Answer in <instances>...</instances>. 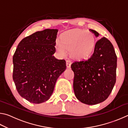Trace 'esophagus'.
Listing matches in <instances>:
<instances>
[{
	"instance_id": "1",
	"label": "esophagus",
	"mask_w": 128,
	"mask_h": 128,
	"mask_svg": "<svg viewBox=\"0 0 128 128\" xmlns=\"http://www.w3.org/2000/svg\"><path fill=\"white\" fill-rule=\"evenodd\" d=\"M71 63H72V62H71V61H70V60H66V66L67 68H70Z\"/></svg>"
}]
</instances>
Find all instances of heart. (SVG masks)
I'll return each instance as SVG.
<instances>
[{"mask_svg": "<svg viewBox=\"0 0 128 128\" xmlns=\"http://www.w3.org/2000/svg\"><path fill=\"white\" fill-rule=\"evenodd\" d=\"M95 37L94 34L86 30L76 29L65 33L62 41H56V48L60 55L65 56L68 50H71V55L77 59L85 58L94 50Z\"/></svg>", "mask_w": 128, "mask_h": 128, "instance_id": "heart-1", "label": "heart"}]
</instances>
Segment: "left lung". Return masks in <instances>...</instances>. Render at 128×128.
Listing matches in <instances>:
<instances>
[{
	"label": "left lung",
	"instance_id": "8db88e82",
	"mask_svg": "<svg viewBox=\"0 0 128 128\" xmlns=\"http://www.w3.org/2000/svg\"><path fill=\"white\" fill-rule=\"evenodd\" d=\"M96 36L99 34L90 29ZM117 56L111 42L103 37L97 41L94 52L86 60L71 65L74 73L73 90L76 98L88 105L104 101L116 82Z\"/></svg>",
	"mask_w": 128,
	"mask_h": 128
}]
</instances>
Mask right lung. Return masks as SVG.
Segmentation results:
<instances>
[{
    "mask_svg": "<svg viewBox=\"0 0 128 128\" xmlns=\"http://www.w3.org/2000/svg\"><path fill=\"white\" fill-rule=\"evenodd\" d=\"M58 32L47 29L26 36L13 56V80L18 94L29 102L48 100L58 77L66 69V61L53 56Z\"/></svg>",
    "mask_w": 128,
    "mask_h": 128,
    "instance_id": "1",
    "label": "right lung"
}]
</instances>
